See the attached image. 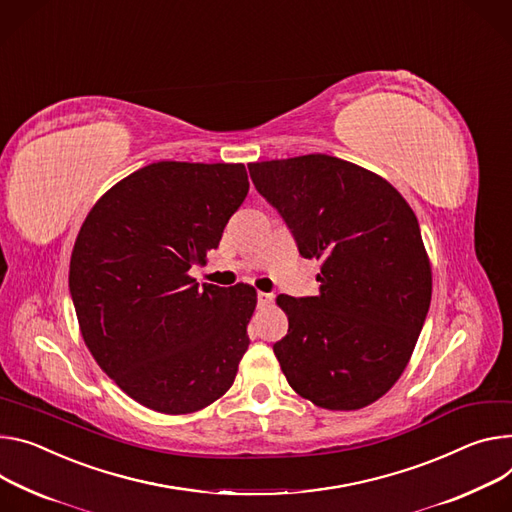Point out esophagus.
<instances>
[{"label":"esophagus","mask_w":512,"mask_h":512,"mask_svg":"<svg viewBox=\"0 0 512 512\" xmlns=\"http://www.w3.org/2000/svg\"><path fill=\"white\" fill-rule=\"evenodd\" d=\"M257 300H259V306L265 308V306H269L273 302V296L265 294V292H257Z\"/></svg>","instance_id":"esophagus-1"}]
</instances>
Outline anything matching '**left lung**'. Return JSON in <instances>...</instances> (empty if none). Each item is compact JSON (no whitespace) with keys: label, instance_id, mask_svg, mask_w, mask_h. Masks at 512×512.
<instances>
[{"label":"left lung","instance_id":"1","mask_svg":"<svg viewBox=\"0 0 512 512\" xmlns=\"http://www.w3.org/2000/svg\"><path fill=\"white\" fill-rule=\"evenodd\" d=\"M257 192L320 261L318 294L277 296L288 335L273 353L292 390L359 410L402 376L425 324L433 275L418 220L390 181L331 155L249 163Z\"/></svg>","mask_w":512,"mask_h":512}]
</instances>
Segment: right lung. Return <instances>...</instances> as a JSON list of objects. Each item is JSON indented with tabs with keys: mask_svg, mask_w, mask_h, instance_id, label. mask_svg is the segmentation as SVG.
Wrapping results in <instances>:
<instances>
[{
	"mask_svg": "<svg viewBox=\"0 0 512 512\" xmlns=\"http://www.w3.org/2000/svg\"><path fill=\"white\" fill-rule=\"evenodd\" d=\"M249 192L243 163L159 161L94 204L69 265L81 337L138 404L190 414L224 396L249 347V284L202 288L190 275Z\"/></svg>",
	"mask_w": 512,
	"mask_h": 512,
	"instance_id": "right-lung-1",
	"label": "right lung"
}]
</instances>
